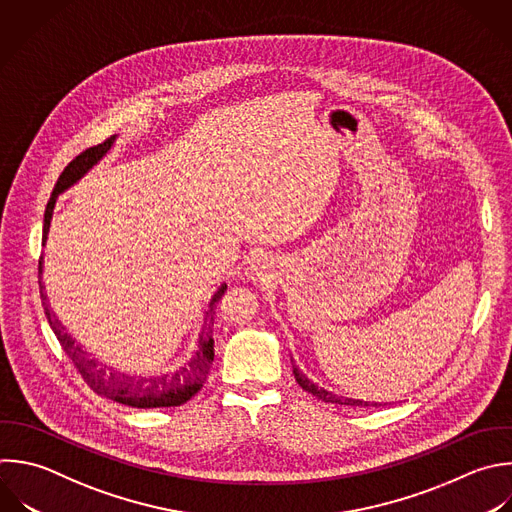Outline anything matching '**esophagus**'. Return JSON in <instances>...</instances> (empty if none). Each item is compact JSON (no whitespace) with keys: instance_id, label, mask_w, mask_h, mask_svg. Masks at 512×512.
<instances>
[{"instance_id":"1","label":"esophagus","mask_w":512,"mask_h":512,"mask_svg":"<svg viewBox=\"0 0 512 512\" xmlns=\"http://www.w3.org/2000/svg\"><path fill=\"white\" fill-rule=\"evenodd\" d=\"M268 270H270V264H268V258H254L246 270V274L252 278V280H264L268 276Z\"/></svg>"}]
</instances>
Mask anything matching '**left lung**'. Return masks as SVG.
I'll return each instance as SVG.
<instances>
[{
  "mask_svg": "<svg viewBox=\"0 0 512 512\" xmlns=\"http://www.w3.org/2000/svg\"><path fill=\"white\" fill-rule=\"evenodd\" d=\"M292 362H294V360H292ZM292 368H294V378H296V382H298L306 392L314 394L316 398H320V400H324V402H332V404H346V406H378V402H368V400H358V398L338 396V394H334V392H330V390H326V388H322V386L314 384L306 374H302V370H300L296 364H292Z\"/></svg>",
  "mask_w": 512,
  "mask_h": 512,
  "instance_id": "1",
  "label": "left lung"
}]
</instances>
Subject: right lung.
Returning <instances> with one entry per match:
<instances>
[{
  "instance_id": "right-lung-1",
  "label": "right lung",
  "mask_w": 512,
  "mask_h": 512,
  "mask_svg": "<svg viewBox=\"0 0 512 512\" xmlns=\"http://www.w3.org/2000/svg\"><path fill=\"white\" fill-rule=\"evenodd\" d=\"M118 136L108 138L104 144H98L86 152H82L80 156H76L66 170L62 172V176L58 178L54 192L50 196V202L46 206V214H44V238L42 244L46 246L48 242V234H50V226H52V216H54V208L56 202L60 198V194H64L66 190H70L74 184H78L94 166H98L106 154L112 150V146L116 144ZM228 284L222 282L220 288L214 292V296L208 302V308L204 312V320L196 338V348L192 352V356L180 364L174 370L168 372H160V374H130V372H122L110 364H104L102 360H98L92 352H88L70 332L68 328L62 324V320L58 318V314L52 308L48 290H46V282H44V256L40 260V294H42V306L46 312V318L54 330V334L58 336L62 348L66 350V354L72 358V362L76 364L78 372L82 374V378L88 382V386L100 394L106 396L114 402L132 406V408H162V406H180L184 402H188L202 386L204 380L210 372L212 360H214V338H212V328H214V314H216V304L222 298V294L226 292Z\"/></svg>"
}]
</instances>
